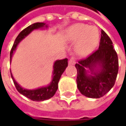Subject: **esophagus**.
Returning a JSON list of instances; mask_svg holds the SVG:
<instances>
[{
    "label": "esophagus",
    "instance_id": "1",
    "mask_svg": "<svg viewBox=\"0 0 126 126\" xmlns=\"http://www.w3.org/2000/svg\"><path fill=\"white\" fill-rule=\"evenodd\" d=\"M69 65H74L76 64V59L74 57H71L69 61Z\"/></svg>",
    "mask_w": 126,
    "mask_h": 126
}]
</instances>
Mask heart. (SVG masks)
<instances>
[{
    "label": "heart",
    "instance_id": "obj_1",
    "mask_svg": "<svg viewBox=\"0 0 126 126\" xmlns=\"http://www.w3.org/2000/svg\"><path fill=\"white\" fill-rule=\"evenodd\" d=\"M65 39L69 42H76L75 52L79 57H85L97 47L100 40V33L95 26L76 23L66 30Z\"/></svg>",
    "mask_w": 126,
    "mask_h": 126
}]
</instances>
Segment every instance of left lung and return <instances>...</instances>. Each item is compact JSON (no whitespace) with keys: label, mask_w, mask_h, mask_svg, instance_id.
I'll return each mask as SVG.
<instances>
[{"label":"left lung","mask_w":126,"mask_h":126,"mask_svg":"<svg viewBox=\"0 0 126 126\" xmlns=\"http://www.w3.org/2000/svg\"><path fill=\"white\" fill-rule=\"evenodd\" d=\"M75 66L78 88L85 96L98 98L113 88L119 69L118 57L111 40L103 30L98 49Z\"/></svg>","instance_id":"left-lung-1"}]
</instances>
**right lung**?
<instances>
[{"label": "right lung", "instance_id": "obj_1", "mask_svg": "<svg viewBox=\"0 0 126 126\" xmlns=\"http://www.w3.org/2000/svg\"><path fill=\"white\" fill-rule=\"evenodd\" d=\"M48 28V26L47 24H46V23L37 22V23H34L29 26L26 29H24L23 31L21 32L15 39V42L13 44V46L10 52V63H11L13 55H14V52L15 50L17 49V47L23 39L26 38L34 30H38V29L42 30L44 28L47 29ZM67 65H68L67 59L66 58L63 59H61V60L55 61L53 64L52 79L49 84L45 86H42L38 88L32 89V90L24 88L19 84L17 82H16L15 78H13L11 71V78L14 82L15 87L20 94L33 101H44V100H48L50 98H52L55 95V93L57 92L58 89V83L60 79L61 76L65 70Z\"/></svg>", "mask_w": 126, "mask_h": 126}]
</instances>
